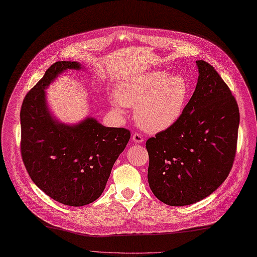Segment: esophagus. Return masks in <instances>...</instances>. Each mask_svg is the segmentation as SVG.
<instances>
[{
    "mask_svg": "<svg viewBox=\"0 0 257 257\" xmlns=\"http://www.w3.org/2000/svg\"><path fill=\"white\" fill-rule=\"evenodd\" d=\"M133 141L135 144H141L144 141V138L141 137V136L139 135V134H137V133H135L134 135H133Z\"/></svg>",
    "mask_w": 257,
    "mask_h": 257,
    "instance_id": "1",
    "label": "esophagus"
}]
</instances>
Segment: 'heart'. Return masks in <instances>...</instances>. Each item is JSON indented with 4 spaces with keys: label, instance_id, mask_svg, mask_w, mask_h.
I'll return each mask as SVG.
<instances>
[{
    "label": "heart",
    "instance_id": "b5f03b06",
    "mask_svg": "<svg viewBox=\"0 0 257 257\" xmlns=\"http://www.w3.org/2000/svg\"><path fill=\"white\" fill-rule=\"evenodd\" d=\"M112 106L120 113L136 107L135 118L150 134L171 128L181 118L190 98V85L181 74L152 70L136 75L119 84Z\"/></svg>",
    "mask_w": 257,
    "mask_h": 257
}]
</instances>
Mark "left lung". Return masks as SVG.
I'll return each instance as SVG.
<instances>
[{
    "label": "left lung",
    "instance_id": "8db88e82",
    "mask_svg": "<svg viewBox=\"0 0 257 257\" xmlns=\"http://www.w3.org/2000/svg\"><path fill=\"white\" fill-rule=\"evenodd\" d=\"M198 83L179 121L147 140L148 182L172 206L193 204L225 181L235 157L239 111L214 67L196 61Z\"/></svg>",
    "mask_w": 257,
    "mask_h": 257
}]
</instances>
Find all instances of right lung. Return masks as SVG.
<instances>
[{
    "label": "right lung",
    "instance_id": "add662e5",
    "mask_svg": "<svg viewBox=\"0 0 257 257\" xmlns=\"http://www.w3.org/2000/svg\"><path fill=\"white\" fill-rule=\"evenodd\" d=\"M78 62H57L24 98L21 108V152L32 181L52 199L70 206L96 201L112 166L124 150L130 132L105 127L94 117L65 123L52 113L46 89Z\"/></svg>",
    "mask_w": 257,
    "mask_h": 257
}]
</instances>
